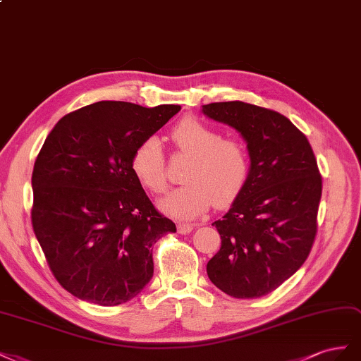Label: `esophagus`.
<instances>
[{
	"mask_svg": "<svg viewBox=\"0 0 361 361\" xmlns=\"http://www.w3.org/2000/svg\"><path fill=\"white\" fill-rule=\"evenodd\" d=\"M193 228H195V226L190 225V224H178V226H177V230H178L180 234H189V233L193 231Z\"/></svg>",
	"mask_w": 361,
	"mask_h": 361,
	"instance_id": "esophagus-1",
	"label": "esophagus"
}]
</instances>
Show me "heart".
<instances>
[{
  "instance_id": "b5f03b06",
  "label": "heart",
  "mask_w": 361,
  "mask_h": 361,
  "mask_svg": "<svg viewBox=\"0 0 361 361\" xmlns=\"http://www.w3.org/2000/svg\"><path fill=\"white\" fill-rule=\"evenodd\" d=\"M171 140L180 152L190 157L184 171V186L168 193L160 202L161 212L177 219H195L216 207H226L243 190L250 175V154L243 143L202 121L188 116L171 131ZM136 178L154 193L168 186L160 142L148 137L131 157Z\"/></svg>"
}]
</instances>
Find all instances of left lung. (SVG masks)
I'll return each mask as SVG.
<instances>
[{
	"label": "left lung",
	"mask_w": 361,
	"mask_h": 361,
	"mask_svg": "<svg viewBox=\"0 0 361 361\" xmlns=\"http://www.w3.org/2000/svg\"><path fill=\"white\" fill-rule=\"evenodd\" d=\"M202 113L240 133L251 161L243 190L213 222L222 243L207 263V275L233 298H260L290 278L310 254L322 177L307 137L278 111L228 101L205 104Z\"/></svg>",
	"instance_id": "obj_1"
}]
</instances>
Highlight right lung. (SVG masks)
Wrapping results in <instances>:
<instances>
[{"label":"right lung","mask_w":361,"mask_h":361,"mask_svg":"<svg viewBox=\"0 0 361 361\" xmlns=\"http://www.w3.org/2000/svg\"><path fill=\"white\" fill-rule=\"evenodd\" d=\"M180 110L99 101L61 118L45 139L32 224L56 280L78 300L119 305L152 278V246L177 228L147 197L131 157Z\"/></svg>","instance_id":"1"}]
</instances>
